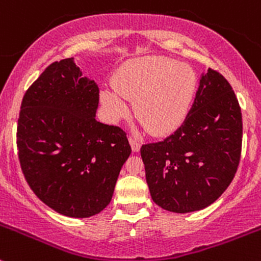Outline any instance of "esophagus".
Returning <instances> with one entry per match:
<instances>
[{"label": "esophagus", "instance_id": "esophagus-1", "mask_svg": "<svg viewBox=\"0 0 261 261\" xmlns=\"http://www.w3.org/2000/svg\"><path fill=\"white\" fill-rule=\"evenodd\" d=\"M128 141H130V145H131V149H133V151H139V150H140L141 143L138 140V139H135V138H133V136H130V138H128Z\"/></svg>", "mask_w": 261, "mask_h": 261}]
</instances>
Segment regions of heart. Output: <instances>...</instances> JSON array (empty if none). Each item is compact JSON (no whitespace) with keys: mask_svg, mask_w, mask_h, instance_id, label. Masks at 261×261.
Here are the masks:
<instances>
[{"mask_svg":"<svg viewBox=\"0 0 261 261\" xmlns=\"http://www.w3.org/2000/svg\"><path fill=\"white\" fill-rule=\"evenodd\" d=\"M113 89L100 92V102L112 122L127 117L134 103L138 120L155 136L182 125L196 93V75L186 63L162 56L126 62L113 76Z\"/></svg>","mask_w":261,"mask_h":261,"instance_id":"b5f03b06","label":"heart"}]
</instances>
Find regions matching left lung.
Returning a JSON list of instances; mask_svg holds the SVG:
<instances>
[{
  "label": "left lung",
  "mask_w": 261,
  "mask_h": 261,
  "mask_svg": "<svg viewBox=\"0 0 261 261\" xmlns=\"http://www.w3.org/2000/svg\"><path fill=\"white\" fill-rule=\"evenodd\" d=\"M241 148L239 100L223 75L209 69L184 123L164 140L141 146L151 199L174 213L206 208L233 179Z\"/></svg>",
  "instance_id": "left-lung-1"
}]
</instances>
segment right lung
I'll return each instance as SVG.
<instances>
[{
    "instance_id": "1",
    "label": "right lung",
    "mask_w": 261,
    "mask_h": 261,
    "mask_svg": "<svg viewBox=\"0 0 261 261\" xmlns=\"http://www.w3.org/2000/svg\"><path fill=\"white\" fill-rule=\"evenodd\" d=\"M99 88L72 58L50 63L25 93L17 120L21 171L57 213L88 218L110 204L131 154L126 133L95 120Z\"/></svg>"
}]
</instances>
